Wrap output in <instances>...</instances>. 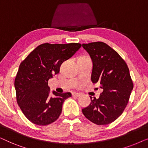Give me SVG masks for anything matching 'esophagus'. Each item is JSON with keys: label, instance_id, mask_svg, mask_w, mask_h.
I'll return each instance as SVG.
<instances>
[{"label": "esophagus", "instance_id": "1", "mask_svg": "<svg viewBox=\"0 0 148 148\" xmlns=\"http://www.w3.org/2000/svg\"><path fill=\"white\" fill-rule=\"evenodd\" d=\"M81 95H82V94H81V93H77V92H73L72 94V96H76V97L80 96Z\"/></svg>", "mask_w": 148, "mask_h": 148}]
</instances>
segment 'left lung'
<instances>
[{"label": "left lung", "mask_w": 148, "mask_h": 148, "mask_svg": "<svg viewBox=\"0 0 148 148\" xmlns=\"http://www.w3.org/2000/svg\"><path fill=\"white\" fill-rule=\"evenodd\" d=\"M93 62L91 79L99 83L103 92L99 98L82 109L84 116L98 125L110 124L122 114L129 102L133 84L128 66L121 56L102 42L83 44Z\"/></svg>", "instance_id": "1"}]
</instances>
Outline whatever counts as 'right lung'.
<instances>
[{
  "mask_svg": "<svg viewBox=\"0 0 148 148\" xmlns=\"http://www.w3.org/2000/svg\"><path fill=\"white\" fill-rule=\"evenodd\" d=\"M82 46L79 43L40 44L21 62L15 79L17 104L29 121L47 125L57 120L64 101L70 92L53 91L50 96L48 79L60 71V66Z\"/></svg>",
  "mask_w": 148,
  "mask_h": 148,
  "instance_id": "obj_1",
  "label": "right lung"
}]
</instances>
